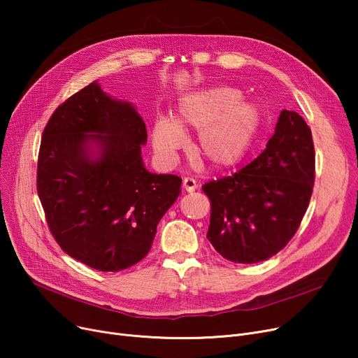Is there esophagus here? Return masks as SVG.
<instances>
[{
  "instance_id": "34e87169",
  "label": "esophagus",
  "mask_w": 358,
  "mask_h": 358,
  "mask_svg": "<svg viewBox=\"0 0 358 358\" xmlns=\"http://www.w3.org/2000/svg\"><path fill=\"white\" fill-rule=\"evenodd\" d=\"M182 189H184L185 192L193 193V192L197 189V181H196V178L185 177V178L182 180Z\"/></svg>"
}]
</instances>
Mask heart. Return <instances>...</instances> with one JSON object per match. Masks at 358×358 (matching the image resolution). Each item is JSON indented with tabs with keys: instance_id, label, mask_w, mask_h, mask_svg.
I'll list each match as a JSON object with an SVG mask.
<instances>
[{
	"instance_id": "1",
	"label": "heart",
	"mask_w": 358,
	"mask_h": 358,
	"mask_svg": "<svg viewBox=\"0 0 358 358\" xmlns=\"http://www.w3.org/2000/svg\"><path fill=\"white\" fill-rule=\"evenodd\" d=\"M259 124L258 108L241 99L232 87H212L181 99L176 119L159 117L152 130L157 152L174 158L185 143L184 130H199L196 154L222 169L238 164L248 150Z\"/></svg>"
}]
</instances>
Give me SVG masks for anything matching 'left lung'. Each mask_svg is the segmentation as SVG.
Segmentation results:
<instances>
[{"mask_svg": "<svg viewBox=\"0 0 358 358\" xmlns=\"http://www.w3.org/2000/svg\"><path fill=\"white\" fill-rule=\"evenodd\" d=\"M313 182L310 127L296 111L283 110L258 158L201 187L212 203L208 239L223 258L239 264L271 258L296 234Z\"/></svg>", "mask_w": 358, "mask_h": 358, "instance_id": "left-lung-1", "label": "left lung"}]
</instances>
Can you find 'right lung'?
Wrapping results in <instances>:
<instances>
[{
    "instance_id": "add662e5",
    "label": "right lung",
    "mask_w": 358,
    "mask_h": 358,
    "mask_svg": "<svg viewBox=\"0 0 358 358\" xmlns=\"http://www.w3.org/2000/svg\"><path fill=\"white\" fill-rule=\"evenodd\" d=\"M146 126L135 106L91 83L55 110L41 142L37 193L49 229L72 258L116 273L146 257L181 178L142 161Z\"/></svg>"
}]
</instances>
